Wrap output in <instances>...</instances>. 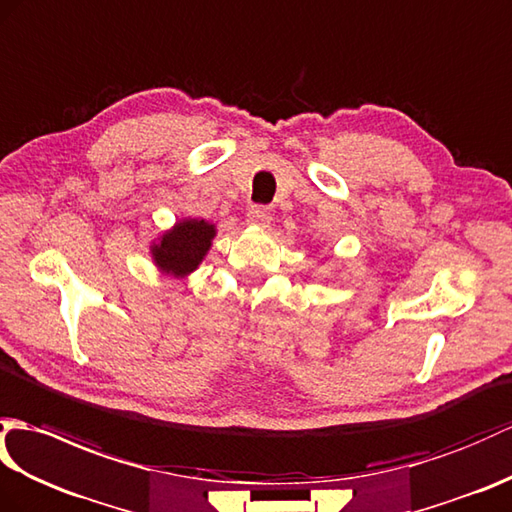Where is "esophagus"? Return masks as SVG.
Listing matches in <instances>:
<instances>
[{
	"label": "esophagus",
	"mask_w": 512,
	"mask_h": 512,
	"mask_svg": "<svg viewBox=\"0 0 512 512\" xmlns=\"http://www.w3.org/2000/svg\"><path fill=\"white\" fill-rule=\"evenodd\" d=\"M270 220H272V216H270V211L266 207H251V209H248V213H246V222L253 224V227L266 229L268 224H270Z\"/></svg>",
	"instance_id": "esophagus-1"
}]
</instances>
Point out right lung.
Wrapping results in <instances>:
<instances>
[{
  "instance_id": "1",
  "label": "right lung",
  "mask_w": 512,
  "mask_h": 512,
  "mask_svg": "<svg viewBox=\"0 0 512 512\" xmlns=\"http://www.w3.org/2000/svg\"><path fill=\"white\" fill-rule=\"evenodd\" d=\"M216 224L200 218H183L172 229L163 231L157 240L150 244V255L154 266L161 275L183 279L202 264L209 253L213 237H216Z\"/></svg>"
}]
</instances>
